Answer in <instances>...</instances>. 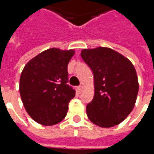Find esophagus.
<instances>
[{
  "label": "esophagus",
  "instance_id": "34e87169",
  "mask_svg": "<svg viewBox=\"0 0 154 154\" xmlns=\"http://www.w3.org/2000/svg\"><path fill=\"white\" fill-rule=\"evenodd\" d=\"M83 88H84L83 86H79V87H77V91H79V93H81V92L83 91Z\"/></svg>",
  "mask_w": 154,
  "mask_h": 154
}]
</instances>
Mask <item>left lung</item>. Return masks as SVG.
<instances>
[{
    "instance_id": "left-lung-1",
    "label": "left lung",
    "mask_w": 154,
    "mask_h": 154,
    "mask_svg": "<svg viewBox=\"0 0 154 154\" xmlns=\"http://www.w3.org/2000/svg\"><path fill=\"white\" fill-rule=\"evenodd\" d=\"M81 56L94 74L95 93L87 106L88 118L103 128L119 125L134 109L139 92L134 65L110 48H85Z\"/></svg>"
}]
</instances>
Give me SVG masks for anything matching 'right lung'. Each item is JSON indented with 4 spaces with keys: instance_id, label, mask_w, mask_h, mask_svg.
Masks as SVG:
<instances>
[{
    "instance_id": "right-lung-1",
    "label": "right lung",
    "mask_w": 154,
    "mask_h": 154,
    "mask_svg": "<svg viewBox=\"0 0 154 154\" xmlns=\"http://www.w3.org/2000/svg\"><path fill=\"white\" fill-rule=\"evenodd\" d=\"M75 50L52 48L29 61L20 78V94L27 113L43 125H54L67 116L75 90L67 85V65Z\"/></svg>"
}]
</instances>
